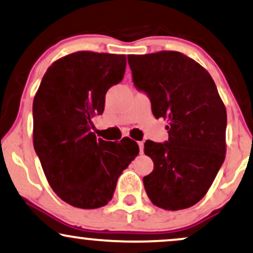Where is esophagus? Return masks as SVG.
Here are the masks:
<instances>
[{
  "label": "esophagus",
  "mask_w": 253,
  "mask_h": 253,
  "mask_svg": "<svg viewBox=\"0 0 253 253\" xmlns=\"http://www.w3.org/2000/svg\"><path fill=\"white\" fill-rule=\"evenodd\" d=\"M137 145H139V148H140V153H143V142L142 141H140V142H137Z\"/></svg>",
  "instance_id": "34e87169"
}]
</instances>
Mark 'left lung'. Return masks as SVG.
<instances>
[{"label":"left lung","instance_id":"obj_1","mask_svg":"<svg viewBox=\"0 0 253 253\" xmlns=\"http://www.w3.org/2000/svg\"><path fill=\"white\" fill-rule=\"evenodd\" d=\"M128 64L154 117L169 121L168 141L145 142L154 162L143 177L146 193L165 210L189 208L207 194L225 159L226 111L215 82L177 51L129 55Z\"/></svg>","mask_w":253,"mask_h":253}]
</instances>
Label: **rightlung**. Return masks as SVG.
Instances as JSON below:
<instances>
[{"label": "right lung", "instance_id": "obj_1", "mask_svg": "<svg viewBox=\"0 0 253 253\" xmlns=\"http://www.w3.org/2000/svg\"><path fill=\"white\" fill-rule=\"evenodd\" d=\"M126 56L78 51L56 60L34 99V148L53 191L81 209L104 207L124 169L139 154L130 139H97L92 118L123 81Z\"/></svg>", "mask_w": 253, "mask_h": 253}]
</instances>
